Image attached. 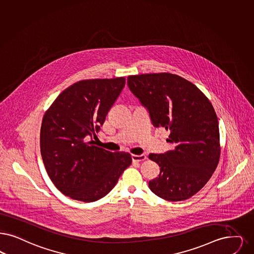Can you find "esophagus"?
Masks as SVG:
<instances>
[{
    "instance_id": "34e87169",
    "label": "esophagus",
    "mask_w": 254,
    "mask_h": 254,
    "mask_svg": "<svg viewBox=\"0 0 254 254\" xmlns=\"http://www.w3.org/2000/svg\"><path fill=\"white\" fill-rule=\"evenodd\" d=\"M132 162L133 163H139V162H142L144 161L146 159V156L145 155H131Z\"/></svg>"
}]
</instances>
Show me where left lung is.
<instances>
[{"mask_svg":"<svg viewBox=\"0 0 254 254\" xmlns=\"http://www.w3.org/2000/svg\"><path fill=\"white\" fill-rule=\"evenodd\" d=\"M127 86L153 126L169 130L167 142L175 144L173 150L149 154L160 166L150 190L168 201L188 199L210 180L219 161L218 120L211 102L193 83L168 72L130 75Z\"/></svg>","mask_w":254,"mask_h":254,"instance_id":"1","label":"left lung"}]
</instances>
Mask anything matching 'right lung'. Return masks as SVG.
I'll return each instance as SVG.
<instances>
[{
	"label": "right lung",
	"mask_w": 254,
	"mask_h": 254,
	"mask_svg": "<svg viewBox=\"0 0 254 254\" xmlns=\"http://www.w3.org/2000/svg\"><path fill=\"white\" fill-rule=\"evenodd\" d=\"M125 84V77L76 82L44 114L42 161L55 186L72 199L92 202L104 197L131 164L129 153L110 152L88 142L100 130Z\"/></svg>",
	"instance_id": "right-lung-1"
}]
</instances>
